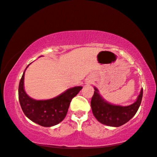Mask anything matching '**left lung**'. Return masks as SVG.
Masks as SVG:
<instances>
[{"instance_id":"1","label":"left lung","mask_w":157,"mask_h":157,"mask_svg":"<svg viewBox=\"0 0 157 157\" xmlns=\"http://www.w3.org/2000/svg\"><path fill=\"white\" fill-rule=\"evenodd\" d=\"M143 89H141L137 100L128 106L114 105L105 101L99 93L97 88L91 99V108L95 118L101 124L109 126L118 127L128 122L134 116L141 105Z\"/></svg>"}]
</instances>
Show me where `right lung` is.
I'll return each mask as SVG.
<instances>
[{
  "instance_id": "right-lung-1",
  "label": "right lung",
  "mask_w": 157,
  "mask_h": 157,
  "mask_svg": "<svg viewBox=\"0 0 157 157\" xmlns=\"http://www.w3.org/2000/svg\"><path fill=\"white\" fill-rule=\"evenodd\" d=\"M24 72L18 86V100L21 109L27 118L44 127L55 126L63 121L71 100L82 88L80 86L75 87L53 99L36 100L26 95L24 89Z\"/></svg>"
}]
</instances>
